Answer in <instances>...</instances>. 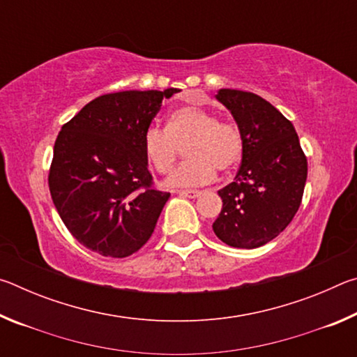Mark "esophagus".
Segmentation results:
<instances>
[{"instance_id": "obj_1", "label": "esophagus", "mask_w": 357, "mask_h": 357, "mask_svg": "<svg viewBox=\"0 0 357 357\" xmlns=\"http://www.w3.org/2000/svg\"><path fill=\"white\" fill-rule=\"evenodd\" d=\"M179 197H187V198H198L202 195L200 190H178Z\"/></svg>"}]
</instances>
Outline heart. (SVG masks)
<instances>
[{
	"instance_id": "1",
	"label": "heart",
	"mask_w": 357,
	"mask_h": 357,
	"mask_svg": "<svg viewBox=\"0 0 357 357\" xmlns=\"http://www.w3.org/2000/svg\"><path fill=\"white\" fill-rule=\"evenodd\" d=\"M185 144L189 160L167 179L168 187L208 184L214 179L215 170H231L243 155V135L238 126L219 121L206 108L187 105L170 113L165 130L149 128L144 132V159L154 172L167 174L176 164L178 148Z\"/></svg>"
}]
</instances>
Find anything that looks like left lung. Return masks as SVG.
Returning a JSON list of instances; mask_svg holds the SVG:
<instances>
[{
  "mask_svg": "<svg viewBox=\"0 0 357 357\" xmlns=\"http://www.w3.org/2000/svg\"><path fill=\"white\" fill-rule=\"evenodd\" d=\"M243 135V160L231 184L219 190L222 211L213 229L222 243L257 249L279 236L298 213L307 159L294 126L259 96L219 89Z\"/></svg>",
  "mask_w": 357,
  "mask_h": 357,
  "instance_id": "8db88e82",
  "label": "left lung"
}]
</instances>
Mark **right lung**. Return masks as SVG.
<instances>
[{
	"mask_svg": "<svg viewBox=\"0 0 357 357\" xmlns=\"http://www.w3.org/2000/svg\"><path fill=\"white\" fill-rule=\"evenodd\" d=\"M176 88L96 98L58 134L52 200L72 236L99 255L126 258L153 234L170 193L151 187L143 135Z\"/></svg>",
	"mask_w": 357,
	"mask_h": 357,
	"instance_id": "1",
	"label": "right lung"
}]
</instances>
